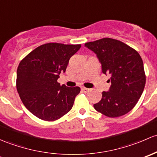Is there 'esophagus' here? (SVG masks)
I'll return each mask as SVG.
<instances>
[{
    "mask_svg": "<svg viewBox=\"0 0 157 157\" xmlns=\"http://www.w3.org/2000/svg\"><path fill=\"white\" fill-rule=\"evenodd\" d=\"M82 90L84 92V93H88V92L90 90V89L87 88H82Z\"/></svg>",
    "mask_w": 157,
    "mask_h": 157,
    "instance_id": "1",
    "label": "esophagus"
}]
</instances>
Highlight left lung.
<instances>
[{"label": "left lung", "mask_w": 157, "mask_h": 157, "mask_svg": "<svg viewBox=\"0 0 157 157\" xmlns=\"http://www.w3.org/2000/svg\"><path fill=\"white\" fill-rule=\"evenodd\" d=\"M85 46L97 55L103 73L110 75L109 89L102 92V99L94 104V109L112 118L128 113L138 103L146 82L140 56L128 45L113 38L85 43Z\"/></svg>", "instance_id": "left-lung-1"}]
</instances>
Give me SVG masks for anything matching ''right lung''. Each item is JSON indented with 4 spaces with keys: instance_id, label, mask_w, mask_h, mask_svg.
Instances as JSON below:
<instances>
[{
    "instance_id": "1",
    "label": "right lung",
    "mask_w": 157,
    "mask_h": 157,
    "mask_svg": "<svg viewBox=\"0 0 157 157\" xmlns=\"http://www.w3.org/2000/svg\"><path fill=\"white\" fill-rule=\"evenodd\" d=\"M81 44L48 43L29 53L19 64L17 89L24 106L39 119L54 121L70 111L80 92L57 82Z\"/></svg>"
}]
</instances>
